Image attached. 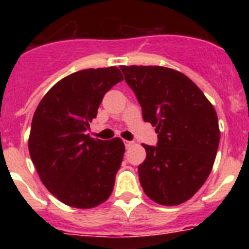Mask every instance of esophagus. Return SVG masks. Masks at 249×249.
Instances as JSON below:
<instances>
[{
	"instance_id": "esophagus-1",
	"label": "esophagus",
	"mask_w": 249,
	"mask_h": 249,
	"mask_svg": "<svg viewBox=\"0 0 249 249\" xmlns=\"http://www.w3.org/2000/svg\"><path fill=\"white\" fill-rule=\"evenodd\" d=\"M132 144H133V142H132V141H124V146H126V148L131 147Z\"/></svg>"
}]
</instances>
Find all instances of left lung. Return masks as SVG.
Returning <instances> with one entry per match:
<instances>
[{
  "label": "left lung",
  "instance_id": "1",
  "mask_svg": "<svg viewBox=\"0 0 249 249\" xmlns=\"http://www.w3.org/2000/svg\"><path fill=\"white\" fill-rule=\"evenodd\" d=\"M157 146L146 144L140 183L152 201L181 204L203 186L219 144L218 118L203 92L181 72L160 66H121Z\"/></svg>",
  "mask_w": 249,
  "mask_h": 249
}]
</instances>
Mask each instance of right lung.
<instances>
[{
	"instance_id": "obj_1",
	"label": "right lung",
	"mask_w": 249,
	"mask_h": 249,
	"mask_svg": "<svg viewBox=\"0 0 249 249\" xmlns=\"http://www.w3.org/2000/svg\"><path fill=\"white\" fill-rule=\"evenodd\" d=\"M117 67L74 72L46 93L31 124L28 151L39 178L67 206L92 208L111 196L122 163L121 138L87 135L106 92L121 82Z\"/></svg>"
}]
</instances>
